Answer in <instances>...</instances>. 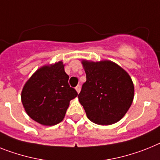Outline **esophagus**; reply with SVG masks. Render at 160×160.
Listing matches in <instances>:
<instances>
[{
	"mask_svg": "<svg viewBox=\"0 0 160 160\" xmlns=\"http://www.w3.org/2000/svg\"><path fill=\"white\" fill-rule=\"evenodd\" d=\"M75 90H76V91H77L78 93H79V92L81 91V86L78 85L77 87H75Z\"/></svg>",
	"mask_w": 160,
	"mask_h": 160,
	"instance_id": "34e87169",
	"label": "esophagus"
}]
</instances>
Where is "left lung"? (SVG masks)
Instances as JSON below:
<instances>
[{
	"label": "left lung",
	"instance_id": "1",
	"mask_svg": "<svg viewBox=\"0 0 160 160\" xmlns=\"http://www.w3.org/2000/svg\"><path fill=\"white\" fill-rule=\"evenodd\" d=\"M87 81L78 100L87 118L97 125H109L122 119L134 96V87L129 73L108 60L82 61Z\"/></svg>",
	"mask_w": 160,
	"mask_h": 160
}]
</instances>
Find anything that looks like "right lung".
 Masks as SVG:
<instances>
[{
  "label": "right lung",
  "mask_w": 160,
  "mask_h": 160,
  "mask_svg": "<svg viewBox=\"0 0 160 160\" xmlns=\"http://www.w3.org/2000/svg\"><path fill=\"white\" fill-rule=\"evenodd\" d=\"M65 65L58 61L40 67L25 83L21 94L27 115L40 125L52 126L63 121L77 91L69 87Z\"/></svg>",
  "instance_id": "1"
}]
</instances>
